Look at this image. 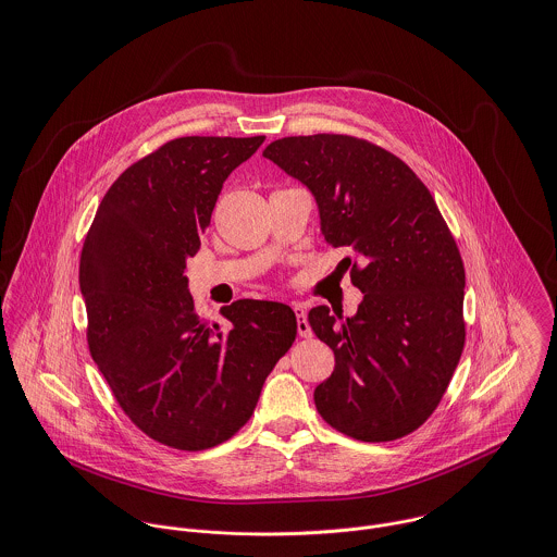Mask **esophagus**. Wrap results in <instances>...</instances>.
<instances>
[{"label": "esophagus", "instance_id": "1", "mask_svg": "<svg viewBox=\"0 0 557 557\" xmlns=\"http://www.w3.org/2000/svg\"><path fill=\"white\" fill-rule=\"evenodd\" d=\"M294 313H296V321H298V334L300 336H311L313 332H311V325H309V321H307V315H305V307L302 305H294Z\"/></svg>", "mask_w": 557, "mask_h": 557}]
</instances>
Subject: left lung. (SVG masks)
<instances>
[{
	"label": "left lung",
	"mask_w": 557,
	"mask_h": 557,
	"mask_svg": "<svg viewBox=\"0 0 557 557\" xmlns=\"http://www.w3.org/2000/svg\"><path fill=\"white\" fill-rule=\"evenodd\" d=\"M263 157L315 197L321 234L362 292L354 318L309 311L334 351L315 388L321 418L360 442L416 431L444 397L466 345V268L420 177L388 150L349 135L272 141Z\"/></svg>",
	"instance_id": "left-lung-1"
}]
</instances>
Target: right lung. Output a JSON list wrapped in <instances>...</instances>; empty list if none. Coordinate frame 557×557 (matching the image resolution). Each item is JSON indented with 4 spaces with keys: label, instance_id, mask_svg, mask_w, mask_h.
Returning a JSON list of instances; mask_svg holds the SVG:
<instances>
[{
    "label": "right lung",
    "instance_id": "right-lung-1",
    "mask_svg": "<svg viewBox=\"0 0 557 557\" xmlns=\"http://www.w3.org/2000/svg\"><path fill=\"white\" fill-rule=\"evenodd\" d=\"M265 137H180L131 164L83 242L89 354L124 413L154 442L206 450L248 422L298 334L281 302L238 300L227 330L195 313L184 274L230 173Z\"/></svg>",
    "mask_w": 557,
    "mask_h": 557
}]
</instances>
